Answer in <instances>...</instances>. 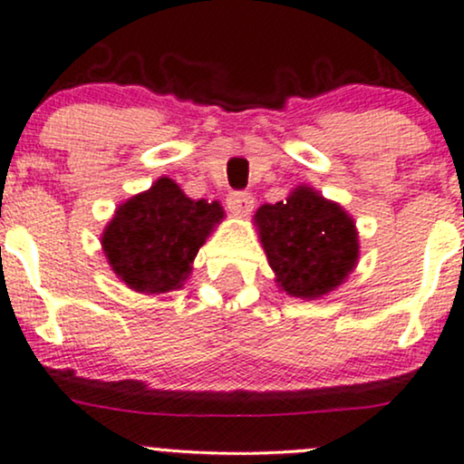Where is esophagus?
Returning a JSON list of instances; mask_svg holds the SVG:
<instances>
[{"instance_id": "obj_1", "label": "esophagus", "mask_w": 464, "mask_h": 464, "mask_svg": "<svg viewBox=\"0 0 464 464\" xmlns=\"http://www.w3.org/2000/svg\"><path fill=\"white\" fill-rule=\"evenodd\" d=\"M253 196H250L248 191H231V194L227 196L228 209L237 216L250 214V211H253Z\"/></svg>"}]
</instances>
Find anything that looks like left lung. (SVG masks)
Segmentation results:
<instances>
[{
  "mask_svg": "<svg viewBox=\"0 0 464 464\" xmlns=\"http://www.w3.org/2000/svg\"><path fill=\"white\" fill-rule=\"evenodd\" d=\"M255 225L276 285L290 296L312 301L329 295L358 264L353 218L305 185L285 200L259 207Z\"/></svg>",
  "mask_w": 464,
  "mask_h": 464,
  "instance_id": "left-lung-1",
  "label": "left lung"
}]
</instances>
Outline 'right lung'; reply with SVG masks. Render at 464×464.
I'll use <instances>...</instances> for the list:
<instances>
[{
	"label": "right lung",
	"mask_w": 464,
	"mask_h": 464,
	"mask_svg": "<svg viewBox=\"0 0 464 464\" xmlns=\"http://www.w3.org/2000/svg\"><path fill=\"white\" fill-rule=\"evenodd\" d=\"M222 218L220 202L191 200L163 177L117 207L102 233V250L130 290L161 295L183 285L198 248Z\"/></svg>",
	"instance_id": "add662e5"
}]
</instances>
